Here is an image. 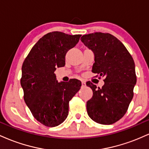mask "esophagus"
<instances>
[{"label": "esophagus", "instance_id": "obj_1", "mask_svg": "<svg viewBox=\"0 0 149 149\" xmlns=\"http://www.w3.org/2000/svg\"><path fill=\"white\" fill-rule=\"evenodd\" d=\"M86 86V83L84 81H82V87H85Z\"/></svg>", "mask_w": 149, "mask_h": 149}]
</instances>
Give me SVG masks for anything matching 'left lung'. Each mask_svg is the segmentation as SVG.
I'll return each instance as SVG.
<instances>
[{
	"label": "left lung",
	"mask_w": 149,
	"mask_h": 149,
	"mask_svg": "<svg viewBox=\"0 0 149 149\" xmlns=\"http://www.w3.org/2000/svg\"><path fill=\"white\" fill-rule=\"evenodd\" d=\"M80 40L95 54L92 71L104 77L102 88L86 83L93 92L87 102V112L97 123L113 124L125 114L133 98L136 83L134 60L111 34L97 32L83 36Z\"/></svg>",
	"instance_id": "obj_1"
}]
</instances>
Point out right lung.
Returning <instances> with one entry per match:
<instances>
[{"mask_svg": "<svg viewBox=\"0 0 149 149\" xmlns=\"http://www.w3.org/2000/svg\"><path fill=\"white\" fill-rule=\"evenodd\" d=\"M80 36L59 31L47 33L32 47L22 65L20 83L25 103L33 117L47 127L66 120L69 101L81 87L77 79L58 82L54 74L57 68L64 66L66 52Z\"/></svg>", "mask_w": 149, "mask_h": 149, "instance_id": "1", "label": "right lung"}]
</instances>
